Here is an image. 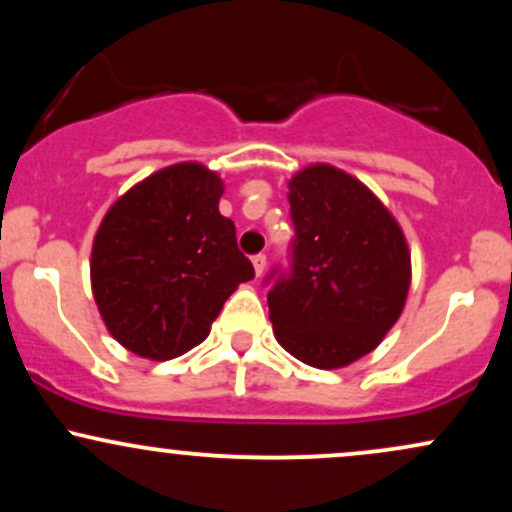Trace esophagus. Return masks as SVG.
Segmentation results:
<instances>
[{"label": "esophagus", "mask_w": 512, "mask_h": 512, "mask_svg": "<svg viewBox=\"0 0 512 512\" xmlns=\"http://www.w3.org/2000/svg\"><path fill=\"white\" fill-rule=\"evenodd\" d=\"M252 267H255V274L262 276L264 267H267V255H255L252 257Z\"/></svg>", "instance_id": "1"}]
</instances>
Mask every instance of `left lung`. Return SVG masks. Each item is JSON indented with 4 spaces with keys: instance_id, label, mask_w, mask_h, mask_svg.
Masks as SVG:
<instances>
[{
    "instance_id": "obj_1",
    "label": "left lung",
    "mask_w": 512,
    "mask_h": 512,
    "mask_svg": "<svg viewBox=\"0 0 512 512\" xmlns=\"http://www.w3.org/2000/svg\"><path fill=\"white\" fill-rule=\"evenodd\" d=\"M289 274L267 293L276 342L313 368L370 354L399 320L411 284L407 238L354 175L313 163L289 180Z\"/></svg>"
}]
</instances>
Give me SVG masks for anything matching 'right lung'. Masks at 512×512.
I'll return each mask as SVG.
<instances>
[{"label":"right lung","mask_w":512,"mask_h":512,"mask_svg":"<svg viewBox=\"0 0 512 512\" xmlns=\"http://www.w3.org/2000/svg\"><path fill=\"white\" fill-rule=\"evenodd\" d=\"M221 195L214 170L185 161L137 182L103 216L91 289L108 332L132 354L168 361L190 351L255 276Z\"/></svg>","instance_id":"right-lung-1"}]
</instances>
